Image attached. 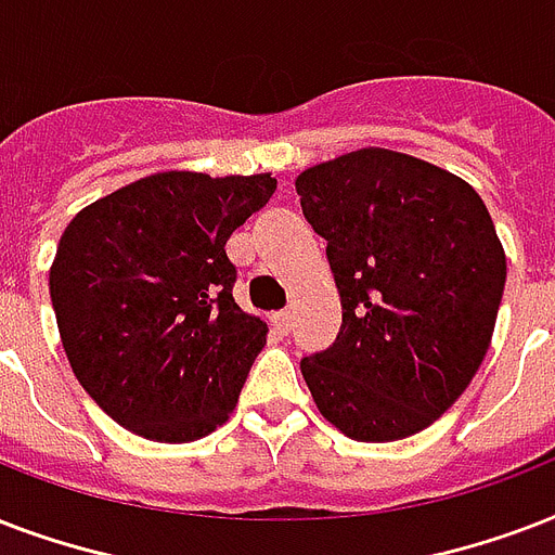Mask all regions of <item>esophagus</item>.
<instances>
[{
	"label": "esophagus",
	"instance_id": "34e87169",
	"mask_svg": "<svg viewBox=\"0 0 555 555\" xmlns=\"http://www.w3.org/2000/svg\"><path fill=\"white\" fill-rule=\"evenodd\" d=\"M292 321H295V315H292L289 309H283V312H274V315H272V326L278 330V333H289Z\"/></svg>",
	"mask_w": 555,
	"mask_h": 555
}]
</instances>
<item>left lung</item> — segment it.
I'll return each instance as SVG.
<instances>
[{
    "label": "left lung",
    "instance_id": "obj_1",
    "mask_svg": "<svg viewBox=\"0 0 555 555\" xmlns=\"http://www.w3.org/2000/svg\"><path fill=\"white\" fill-rule=\"evenodd\" d=\"M326 240L341 333L300 373L326 423L393 442L440 420L469 388L506 283V255L478 191L461 176L362 147L295 179Z\"/></svg>",
    "mask_w": 555,
    "mask_h": 555
}]
</instances>
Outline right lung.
<instances>
[{
  "label": "right lung",
  "instance_id": "right-lung-1",
  "mask_svg": "<svg viewBox=\"0 0 555 555\" xmlns=\"http://www.w3.org/2000/svg\"><path fill=\"white\" fill-rule=\"evenodd\" d=\"M272 173L144 176L77 210L49 292L77 382L127 431L193 442L229 423L269 326L234 304L225 255Z\"/></svg>",
  "mask_w": 555,
  "mask_h": 555
}]
</instances>
